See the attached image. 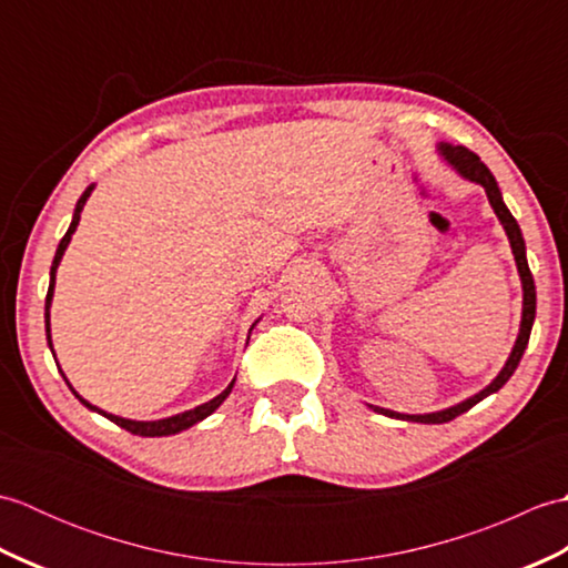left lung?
Instances as JSON below:
<instances>
[{
    "label": "left lung",
    "mask_w": 568,
    "mask_h": 568,
    "mask_svg": "<svg viewBox=\"0 0 568 568\" xmlns=\"http://www.w3.org/2000/svg\"><path fill=\"white\" fill-rule=\"evenodd\" d=\"M439 151L444 155V161H449L458 173L470 180V183H478V185L486 187V195L490 200V207H493V212L498 214V220H500V224L505 229V234H508V239H510L517 271H520V277H523V293L525 295H523L520 334H517V342L513 346V354L508 358V364L503 366V371L498 373L496 381L488 385V388L476 393L474 397H468V400H464V403H458L454 407H446V409H439V413H429V415H403V413H393V409H383V407L371 405L381 415H388V417H395V419H407V422H422V425H442V422H449V419L458 417L462 413H466V409H470L476 403L484 400V397H488L490 393L500 390L503 385L510 381L517 364H520V358H523L525 348H527V342H529V332H532V324H535V312H537V291H535V277H532V273H529V265H527L525 239H523V232H520V224L515 222V216L510 214V210L505 207L496 178H493V173L488 171L486 163L480 161L474 151H468L466 146H452V143H439Z\"/></svg>",
    "instance_id": "8db88e82"
}]
</instances>
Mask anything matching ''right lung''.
I'll list each match as a JSON object with an SVG mask.
<instances>
[{
    "label": "right lung",
    "instance_id": "obj_1",
    "mask_svg": "<svg viewBox=\"0 0 568 568\" xmlns=\"http://www.w3.org/2000/svg\"><path fill=\"white\" fill-rule=\"evenodd\" d=\"M92 187H94V185H90L88 190H84V192H82V197L78 200V204H75V214H72V222H70V226H68L65 236L60 239L58 251H55V258H53V265H51V283H48V295H45V336H48V346H51V352H53V344H51V312H48V310H51V300H53L55 271H58V263H60V258H63V253H65V248H68V244H70V236H72V232H75V229H78L80 212H82V207H84V202H88ZM63 378H65V376H63ZM65 383H68V381H65ZM68 385H70V383H68ZM232 388H234V381L226 385V390H222L220 395L212 397L210 403H204V405H200V407H195V409H187V413H180V415L165 417V419H155V422H136V419H124V417L110 415V413H104V409L90 405L88 400H84V397H80L75 390H72V385H70V390L75 393V397H78V400H80L84 407H90V409H94V413L104 415L106 419H112L114 425H119V427L126 429V432H131V434H139V437H168V434H178V432H183V429H187V427H192V425H197L200 419L210 417V415L214 413V409L220 407V405L226 400V395L232 393Z\"/></svg>",
    "mask_w": 568,
    "mask_h": 568
}]
</instances>
